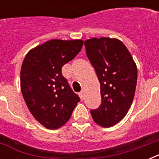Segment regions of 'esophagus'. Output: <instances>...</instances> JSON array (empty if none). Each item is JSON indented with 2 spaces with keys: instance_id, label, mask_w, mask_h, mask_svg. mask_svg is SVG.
Masks as SVG:
<instances>
[{
  "instance_id": "obj_1",
  "label": "esophagus",
  "mask_w": 159,
  "mask_h": 159,
  "mask_svg": "<svg viewBox=\"0 0 159 159\" xmlns=\"http://www.w3.org/2000/svg\"><path fill=\"white\" fill-rule=\"evenodd\" d=\"M79 97L80 98H81V100L84 99V92H83V91H81V92H79Z\"/></svg>"
}]
</instances>
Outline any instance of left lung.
<instances>
[{
	"label": "left lung",
	"mask_w": 159,
	"mask_h": 159,
	"mask_svg": "<svg viewBox=\"0 0 159 159\" xmlns=\"http://www.w3.org/2000/svg\"><path fill=\"white\" fill-rule=\"evenodd\" d=\"M84 45L101 83L102 103L91 114L99 125L111 127L125 116L133 102L138 75L135 62L116 39L92 38Z\"/></svg>",
	"instance_id": "1"
}]
</instances>
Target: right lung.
<instances>
[{
	"mask_svg": "<svg viewBox=\"0 0 159 159\" xmlns=\"http://www.w3.org/2000/svg\"><path fill=\"white\" fill-rule=\"evenodd\" d=\"M81 39H52L31 49L20 71L21 92L29 110L47 129L60 128L70 119L80 97L62 74V67L74 58Z\"/></svg>",
	"mask_w": 159,
	"mask_h": 159,
	"instance_id": "1",
	"label": "right lung"
}]
</instances>
